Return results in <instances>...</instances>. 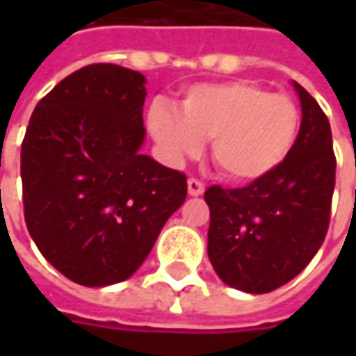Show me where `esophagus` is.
<instances>
[{
  "mask_svg": "<svg viewBox=\"0 0 356 356\" xmlns=\"http://www.w3.org/2000/svg\"><path fill=\"white\" fill-rule=\"evenodd\" d=\"M188 194L190 196H202L204 194V184L196 180V178H190L188 180Z\"/></svg>",
  "mask_w": 356,
  "mask_h": 356,
  "instance_id": "esophagus-1",
  "label": "esophagus"
}]
</instances>
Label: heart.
<instances>
[{"label":"heart","mask_w":356,"mask_h":356,"mask_svg":"<svg viewBox=\"0 0 356 356\" xmlns=\"http://www.w3.org/2000/svg\"><path fill=\"white\" fill-rule=\"evenodd\" d=\"M148 130L166 158L198 156L212 138V158L229 180L250 184L275 172L293 150L299 111L285 95L250 81L206 83L186 90L180 111L156 103Z\"/></svg>","instance_id":"obj_1"}]
</instances>
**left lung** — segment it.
<instances>
[{"label": "left lung", "instance_id": "8db88e82", "mask_svg": "<svg viewBox=\"0 0 356 356\" xmlns=\"http://www.w3.org/2000/svg\"><path fill=\"white\" fill-rule=\"evenodd\" d=\"M301 127L293 150L269 176L245 188L210 186L208 257L226 285L269 293L299 275L319 252L331 218L335 154L331 124L293 81Z\"/></svg>", "mask_w": 356, "mask_h": 356}]
</instances>
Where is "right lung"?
Returning a JSON list of instances; mask_svg holds the SVG:
<instances>
[{
  "label": "right lung",
  "instance_id": "1",
  "mask_svg": "<svg viewBox=\"0 0 356 356\" xmlns=\"http://www.w3.org/2000/svg\"><path fill=\"white\" fill-rule=\"evenodd\" d=\"M146 79L83 67L35 106L21 144L25 224L43 257L87 287L129 280L186 200V176L140 152Z\"/></svg>",
  "mask_w": 356,
  "mask_h": 356
}]
</instances>
